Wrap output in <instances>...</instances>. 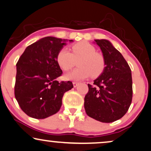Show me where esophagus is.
Returning a JSON list of instances; mask_svg holds the SVG:
<instances>
[{"instance_id": "esophagus-1", "label": "esophagus", "mask_w": 151, "mask_h": 151, "mask_svg": "<svg viewBox=\"0 0 151 151\" xmlns=\"http://www.w3.org/2000/svg\"><path fill=\"white\" fill-rule=\"evenodd\" d=\"M78 85H79V83H78V82H75V81L73 82V86H74V88L77 87Z\"/></svg>"}]
</instances>
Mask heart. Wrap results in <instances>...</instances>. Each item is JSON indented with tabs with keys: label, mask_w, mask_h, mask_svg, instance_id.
Here are the masks:
<instances>
[{
	"label": "heart",
	"mask_w": 151,
	"mask_h": 151,
	"mask_svg": "<svg viewBox=\"0 0 151 151\" xmlns=\"http://www.w3.org/2000/svg\"><path fill=\"white\" fill-rule=\"evenodd\" d=\"M77 69L68 72L65 79L71 81H80L91 77H98L104 72L106 66L103 55L96 52L94 46L82 41L72 46V52L67 48H62L56 56V60L60 68L68 71L74 66L78 60Z\"/></svg>",
	"instance_id": "heart-1"
}]
</instances>
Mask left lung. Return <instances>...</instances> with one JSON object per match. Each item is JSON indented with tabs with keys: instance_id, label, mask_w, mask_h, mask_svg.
<instances>
[{
	"instance_id": "left-lung-1",
	"label": "left lung",
	"mask_w": 151,
	"mask_h": 151,
	"mask_svg": "<svg viewBox=\"0 0 151 151\" xmlns=\"http://www.w3.org/2000/svg\"><path fill=\"white\" fill-rule=\"evenodd\" d=\"M105 58L102 74L88 84L84 98L87 115L102 123H111L127 113L132 99V79L130 68L121 53L109 41L95 40Z\"/></svg>"
}]
</instances>
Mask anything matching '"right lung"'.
Segmentation results:
<instances>
[{"instance_id":"add662e5","label":"right lung","mask_w":151,"mask_h":151,"mask_svg":"<svg viewBox=\"0 0 151 151\" xmlns=\"http://www.w3.org/2000/svg\"><path fill=\"white\" fill-rule=\"evenodd\" d=\"M67 40L46 37L26 47L17 63L15 98L30 117L44 119L56 114L72 82L56 79L63 73L56 60ZM72 42L73 40H69Z\"/></svg>"}]
</instances>
